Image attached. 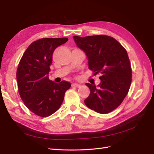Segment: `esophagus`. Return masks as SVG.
<instances>
[{"mask_svg": "<svg viewBox=\"0 0 154 154\" xmlns=\"http://www.w3.org/2000/svg\"><path fill=\"white\" fill-rule=\"evenodd\" d=\"M71 86L73 87H81V85L80 84H78V83H72Z\"/></svg>", "mask_w": 154, "mask_h": 154, "instance_id": "1", "label": "esophagus"}]
</instances>
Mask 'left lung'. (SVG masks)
<instances>
[{
  "mask_svg": "<svg viewBox=\"0 0 154 154\" xmlns=\"http://www.w3.org/2000/svg\"><path fill=\"white\" fill-rule=\"evenodd\" d=\"M77 46L88 59L94 75L100 73V83L96 86L86 83L90 94L84 100L90 109L100 114L112 111L122 103L132 82V69L127 51L119 42L105 35L73 36Z\"/></svg>",
  "mask_w": 154,
  "mask_h": 154,
  "instance_id": "obj_1",
  "label": "left lung"
}]
</instances>
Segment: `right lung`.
I'll return each instance as SVG.
<instances>
[{
	"label": "right lung",
	"mask_w": 154,
	"mask_h": 154,
	"mask_svg": "<svg viewBox=\"0 0 154 154\" xmlns=\"http://www.w3.org/2000/svg\"><path fill=\"white\" fill-rule=\"evenodd\" d=\"M67 38H42L29 45L16 72L19 94L29 110L38 116H49L60 109L71 83H56L49 79L52 55Z\"/></svg>",
	"instance_id": "add662e5"
}]
</instances>
